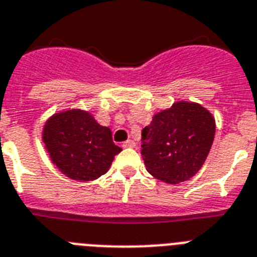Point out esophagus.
Here are the masks:
<instances>
[{"label":"esophagus","instance_id":"esophagus-1","mask_svg":"<svg viewBox=\"0 0 257 257\" xmlns=\"http://www.w3.org/2000/svg\"><path fill=\"white\" fill-rule=\"evenodd\" d=\"M135 146H136L135 141H132V140H128V141H125L124 144H122V147H124V149H133Z\"/></svg>","mask_w":257,"mask_h":257}]
</instances>
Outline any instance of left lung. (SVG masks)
Segmentation results:
<instances>
[{"mask_svg": "<svg viewBox=\"0 0 257 257\" xmlns=\"http://www.w3.org/2000/svg\"><path fill=\"white\" fill-rule=\"evenodd\" d=\"M215 132V117L195 102H175L155 113L142 131L147 172L171 185L190 180L206 162Z\"/></svg>", "mask_w": 257, "mask_h": 257, "instance_id": "left-lung-1", "label": "left lung"}]
</instances>
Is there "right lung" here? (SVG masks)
Returning <instances> with one entry per match:
<instances>
[{"label":"right lung","instance_id":"right-lung-1","mask_svg":"<svg viewBox=\"0 0 257 257\" xmlns=\"http://www.w3.org/2000/svg\"><path fill=\"white\" fill-rule=\"evenodd\" d=\"M42 142L57 168L66 177L82 182L104 175L121 151L112 142L111 129L80 108L50 116L42 129Z\"/></svg>","mask_w":257,"mask_h":257}]
</instances>
